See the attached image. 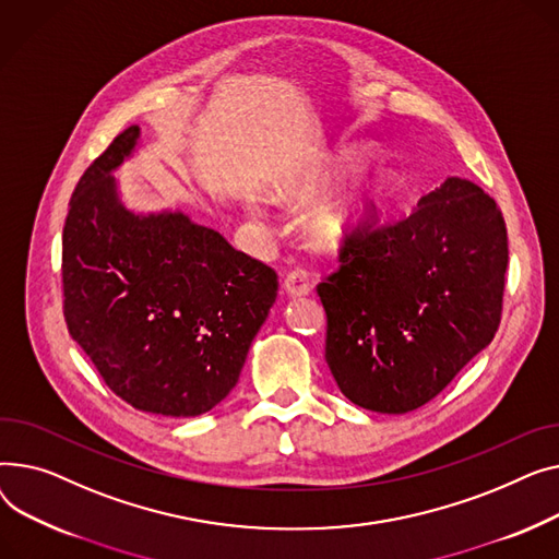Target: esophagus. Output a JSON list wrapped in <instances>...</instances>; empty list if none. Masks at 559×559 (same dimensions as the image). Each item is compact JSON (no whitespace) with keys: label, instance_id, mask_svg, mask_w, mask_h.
Segmentation results:
<instances>
[{"label":"esophagus","instance_id":"34e87169","mask_svg":"<svg viewBox=\"0 0 559 559\" xmlns=\"http://www.w3.org/2000/svg\"><path fill=\"white\" fill-rule=\"evenodd\" d=\"M284 290L290 298H302V295L311 293V284L302 271H293L284 277Z\"/></svg>","mask_w":559,"mask_h":559}]
</instances>
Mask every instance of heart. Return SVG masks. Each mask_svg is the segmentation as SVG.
I'll return each mask as SVG.
<instances>
[{
    "label": "heart",
    "mask_w": 559,
    "mask_h": 559,
    "mask_svg": "<svg viewBox=\"0 0 559 559\" xmlns=\"http://www.w3.org/2000/svg\"><path fill=\"white\" fill-rule=\"evenodd\" d=\"M366 157L364 151L343 148L330 164L309 176L298 187L284 193V199L298 205H311L330 191V187L343 178L349 169ZM392 191V178L381 167H360L356 169L334 193L322 199L307 218V237L313 250L322 254H336L354 246L366 235L379 207L388 201ZM252 214H259L257 205H250Z\"/></svg>",
    "instance_id": "obj_1"
}]
</instances>
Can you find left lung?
Here are the masks:
<instances>
[{
    "label": "left lung",
    "instance_id": "8db88e82",
    "mask_svg": "<svg viewBox=\"0 0 559 559\" xmlns=\"http://www.w3.org/2000/svg\"><path fill=\"white\" fill-rule=\"evenodd\" d=\"M341 261L318 286L324 358L360 408L402 415L424 406L499 330L508 233L497 203L469 180L447 178Z\"/></svg>",
    "mask_w": 559,
    "mask_h": 559
}]
</instances>
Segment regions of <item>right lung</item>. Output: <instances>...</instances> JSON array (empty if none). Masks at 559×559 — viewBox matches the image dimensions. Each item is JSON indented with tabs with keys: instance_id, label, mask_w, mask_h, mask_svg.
<instances>
[{
	"instance_id": "1",
	"label": "right lung",
	"mask_w": 559,
	"mask_h": 559,
	"mask_svg": "<svg viewBox=\"0 0 559 559\" xmlns=\"http://www.w3.org/2000/svg\"><path fill=\"white\" fill-rule=\"evenodd\" d=\"M130 126L83 174L62 229L64 320L117 397L195 417L239 381L277 275L182 210L140 212L112 174L140 151Z\"/></svg>"
}]
</instances>
